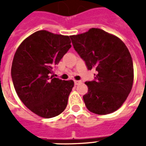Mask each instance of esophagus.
Instances as JSON below:
<instances>
[{
	"label": "esophagus",
	"instance_id": "obj_1",
	"mask_svg": "<svg viewBox=\"0 0 146 146\" xmlns=\"http://www.w3.org/2000/svg\"><path fill=\"white\" fill-rule=\"evenodd\" d=\"M74 84H75V85H78L80 84H81V81L80 80H74Z\"/></svg>",
	"mask_w": 146,
	"mask_h": 146
}]
</instances>
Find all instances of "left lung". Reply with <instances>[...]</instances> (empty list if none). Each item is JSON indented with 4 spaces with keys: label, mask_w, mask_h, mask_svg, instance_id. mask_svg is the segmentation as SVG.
Instances as JSON below:
<instances>
[{
    "label": "left lung",
    "mask_w": 146,
    "mask_h": 146,
    "mask_svg": "<svg viewBox=\"0 0 146 146\" xmlns=\"http://www.w3.org/2000/svg\"><path fill=\"white\" fill-rule=\"evenodd\" d=\"M70 37L87 68L97 71L94 80L85 82L88 87L83 96L86 107L98 115L115 112L133 85V61L127 46L117 36L98 28Z\"/></svg>",
    "instance_id": "8db88e82"
}]
</instances>
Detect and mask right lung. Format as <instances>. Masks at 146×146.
<instances>
[{"instance_id": "add662e5", "label": "right lung", "mask_w": 146, "mask_h": 146, "mask_svg": "<svg viewBox=\"0 0 146 146\" xmlns=\"http://www.w3.org/2000/svg\"><path fill=\"white\" fill-rule=\"evenodd\" d=\"M70 36L36 31L21 43L11 65V79L18 96L33 113L51 118L63 112L73 80L53 76V67L71 48Z\"/></svg>"}]
</instances>
